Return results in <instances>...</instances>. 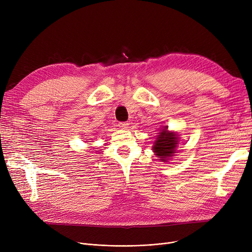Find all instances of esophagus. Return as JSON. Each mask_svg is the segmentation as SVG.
<instances>
[{"label": "esophagus", "instance_id": "esophagus-1", "mask_svg": "<svg viewBox=\"0 0 252 252\" xmlns=\"http://www.w3.org/2000/svg\"><path fill=\"white\" fill-rule=\"evenodd\" d=\"M127 126H128V124H126V123H119L118 124V126L121 127V128H123V129H126Z\"/></svg>", "mask_w": 252, "mask_h": 252}]
</instances>
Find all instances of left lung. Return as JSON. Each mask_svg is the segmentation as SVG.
Instances as JSON below:
<instances>
[{"instance_id": "obj_1", "label": "left lung", "mask_w": 252, "mask_h": 252, "mask_svg": "<svg viewBox=\"0 0 252 252\" xmlns=\"http://www.w3.org/2000/svg\"><path fill=\"white\" fill-rule=\"evenodd\" d=\"M166 128L167 127L162 129L161 133H158L153 146V151L158 157H160V160L162 161H165L167 157H170L175 153V148L178 144L177 136L173 133H168Z\"/></svg>"}]
</instances>
